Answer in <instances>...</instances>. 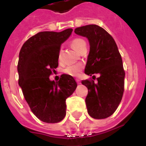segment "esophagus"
<instances>
[{
	"mask_svg": "<svg viewBox=\"0 0 146 146\" xmlns=\"http://www.w3.org/2000/svg\"><path fill=\"white\" fill-rule=\"evenodd\" d=\"M76 81H77V84H80V83H81V82H80V80L77 79V80H76Z\"/></svg>",
	"mask_w": 146,
	"mask_h": 146,
	"instance_id": "esophagus-1",
	"label": "esophagus"
}]
</instances>
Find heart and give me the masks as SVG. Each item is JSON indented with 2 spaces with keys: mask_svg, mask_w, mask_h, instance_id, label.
I'll use <instances>...</instances> for the list:
<instances>
[{
  "mask_svg": "<svg viewBox=\"0 0 146 146\" xmlns=\"http://www.w3.org/2000/svg\"><path fill=\"white\" fill-rule=\"evenodd\" d=\"M86 44V42L82 38H74L71 42V45L72 47L77 50V52H80L82 47ZM61 57V50H59L58 52V59L60 60ZM82 65L81 64H74V65H71L68 66L65 69V73L66 74L72 76V77H77L80 74L81 71L82 69Z\"/></svg>",
  "mask_w": 146,
  "mask_h": 146,
  "instance_id": "heart-1",
  "label": "heart"
}]
</instances>
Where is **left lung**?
I'll list each match as a JSON object with an SVG mask.
<instances>
[{
    "label": "left lung",
    "instance_id": "1",
    "mask_svg": "<svg viewBox=\"0 0 146 146\" xmlns=\"http://www.w3.org/2000/svg\"><path fill=\"white\" fill-rule=\"evenodd\" d=\"M74 33L86 37L90 44L85 74L93 77L99 74L97 83L82 80L88 90L86 98L88 113L96 119L108 118L118 108L124 91L125 72L116 43L96 25L77 28Z\"/></svg>",
    "mask_w": 146,
    "mask_h": 146
}]
</instances>
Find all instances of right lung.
<instances>
[{
    "label": "right lung",
    "instance_id": "add662e5",
    "mask_svg": "<svg viewBox=\"0 0 146 146\" xmlns=\"http://www.w3.org/2000/svg\"><path fill=\"white\" fill-rule=\"evenodd\" d=\"M72 31L39 32L27 40L19 54V86L33 114L45 123H58L64 119L66 99L77 88L76 81L69 74H62L58 82L50 80L58 66L61 44Z\"/></svg>",
    "mask_w": 146,
    "mask_h": 146
}]
</instances>
